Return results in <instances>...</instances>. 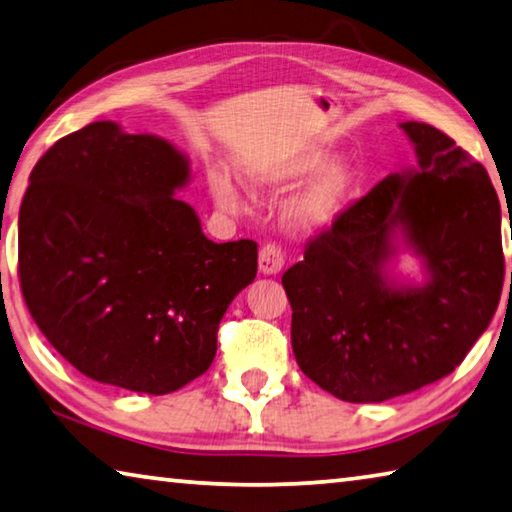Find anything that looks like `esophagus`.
I'll use <instances>...</instances> for the list:
<instances>
[{"mask_svg":"<svg viewBox=\"0 0 512 512\" xmlns=\"http://www.w3.org/2000/svg\"><path fill=\"white\" fill-rule=\"evenodd\" d=\"M285 265V254L279 245H274V242H267V245L261 249V254H258V270L267 276H274L281 272V267Z\"/></svg>","mask_w":512,"mask_h":512,"instance_id":"esophagus-1","label":"esophagus"}]
</instances>
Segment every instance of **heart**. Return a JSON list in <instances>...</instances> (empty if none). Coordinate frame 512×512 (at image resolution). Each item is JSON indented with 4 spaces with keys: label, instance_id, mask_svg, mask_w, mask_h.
<instances>
[{
    "label": "heart",
    "instance_id": "obj_1",
    "mask_svg": "<svg viewBox=\"0 0 512 512\" xmlns=\"http://www.w3.org/2000/svg\"><path fill=\"white\" fill-rule=\"evenodd\" d=\"M333 164V155L326 150H308L299 152V155L288 157H274L258 161V164L249 166L245 175L251 186L256 188H285L301 182L310 175H317L319 170L328 168ZM353 175L346 168L328 170L321 175L315 184H312L306 193L297 197L290 209L292 220L303 229H324L333 222L342 206L346 202V195L351 191ZM211 195L215 204L224 211H238L240 209V193L236 184L224 175L211 177Z\"/></svg>",
    "mask_w": 512,
    "mask_h": 512
}]
</instances>
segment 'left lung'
I'll return each mask as SVG.
<instances>
[{
	"label": "left lung",
	"mask_w": 512,
	"mask_h": 512,
	"mask_svg": "<svg viewBox=\"0 0 512 512\" xmlns=\"http://www.w3.org/2000/svg\"><path fill=\"white\" fill-rule=\"evenodd\" d=\"M400 128L418 166L384 177L283 274L297 364L346 402H384L450 375L504 285L501 206L486 168L434 125ZM398 239L424 261L420 286L388 272Z\"/></svg>",
	"instance_id": "8db88e82"
}]
</instances>
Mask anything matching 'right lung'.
Masks as SVG:
<instances>
[{
  "label": "right lung",
  "instance_id": "add662e5",
  "mask_svg": "<svg viewBox=\"0 0 512 512\" xmlns=\"http://www.w3.org/2000/svg\"><path fill=\"white\" fill-rule=\"evenodd\" d=\"M188 179L173 143L112 121L35 164L17 274L42 335L87 378L150 396L182 389L209 369L224 312L256 279V242L218 245L177 200Z\"/></svg>",
  "mask_w": 512,
  "mask_h": 512
}]
</instances>
